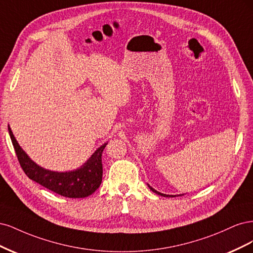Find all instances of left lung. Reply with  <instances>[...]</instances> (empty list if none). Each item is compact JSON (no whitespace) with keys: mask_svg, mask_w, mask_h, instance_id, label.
I'll return each mask as SVG.
<instances>
[{"mask_svg":"<svg viewBox=\"0 0 253 253\" xmlns=\"http://www.w3.org/2000/svg\"><path fill=\"white\" fill-rule=\"evenodd\" d=\"M148 187H149V189H150V190H152L154 193H157V194L161 195V197H166V198H175V197H177V195H171V194H165V193H161V192L157 191L156 189H153L152 187H151L149 184H148ZM180 195H184V194H180Z\"/></svg>","mask_w":253,"mask_h":253,"instance_id":"1","label":"left lung"}]
</instances>
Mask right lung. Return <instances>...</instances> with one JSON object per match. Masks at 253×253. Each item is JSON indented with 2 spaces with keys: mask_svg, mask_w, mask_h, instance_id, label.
I'll return each mask as SVG.
<instances>
[{
  "mask_svg": "<svg viewBox=\"0 0 253 253\" xmlns=\"http://www.w3.org/2000/svg\"><path fill=\"white\" fill-rule=\"evenodd\" d=\"M8 131L20 165L30 180L63 197L71 199L89 197L100 187L103 176L102 153L107 143L97 148L81 167L75 170L59 172L39 166L22 149L18 141L15 140L9 125H8Z\"/></svg>",
  "mask_w": 253,
  "mask_h": 253,
  "instance_id": "add662e5",
  "label": "right lung"
}]
</instances>
